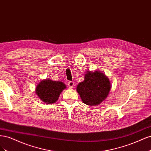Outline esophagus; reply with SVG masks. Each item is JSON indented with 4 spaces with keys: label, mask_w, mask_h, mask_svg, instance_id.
Listing matches in <instances>:
<instances>
[{
    "label": "esophagus",
    "mask_w": 151,
    "mask_h": 151,
    "mask_svg": "<svg viewBox=\"0 0 151 151\" xmlns=\"http://www.w3.org/2000/svg\"><path fill=\"white\" fill-rule=\"evenodd\" d=\"M68 87H69L70 88H72L73 87H74V83L73 81H69L68 83Z\"/></svg>",
    "instance_id": "1"
}]
</instances>
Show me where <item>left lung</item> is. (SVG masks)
<instances>
[{"label": "left lung", "instance_id": "left-lung-1", "mask_svg": "<svg viewBox=\"0 0 151 151\" xmlns=\"http://www.w3.org/2000/svg\"><path fill=\"white\" fill-rule=\"evenodd\" d=\"M111 89L108 77L99 72H87L84 81L77 86V91L84 103L94 106L106 98Z\"/></svg>", "mask_w": 151, "mask_h": 151}]
</instances>
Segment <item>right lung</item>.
Segmentation results:
<instances>
[{
	"label": "right lung",
	"mask_w": 151,
	"mask_h": 151,
	"mask_svg": "<svg viewBox=\"0 0 151 151\" xmlns=\"http://www.w3.org/2000/svg\"><path fill=\"white\" fill-rule=\"evenodd\" d=\"M65 88L66 86L62 82L47 79L41 81L36 86V93L45 103L52 104L57 101L61 92Z\"/></svg>",
	"instance_id": "add662e5"
}]
</instances>
